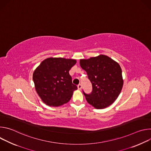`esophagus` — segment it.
Segmentation results:
<instances>
[{
  "label": "esophagus",
  "mask_w": 151,
  "mask_h": 151,
  "mask_svg": "<svg viewBox=\"0 0 151 151\" xmlns=\"http://www.w3.org/2000/svg\"><path fill=\"white\" fill-rule=\"evenodd\" d=\"M78 89L79 90H81V88H82V85H81V84H79V85H78Z\"/></svg>",
  "instance_id": "34e87169"
}]
</instances>
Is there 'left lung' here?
<instances>
[{
  "instance_id": "obj_1",
  "label": "left lung",
  "mask_w": 151,
  "mask_h": 151,
  "mask_svg": "<svg viewBox=\"0 0 151 151\" xmlns=\"http://www.w3.org/2000/svg\"><path fill=\"white\" fill-rule=\"evenodd\" d=\"M80 66L87 73L93 86L90 94L83 92L87 102L97 109L109 106L118 98L124 81L119 64L105 55L81 59Z\"/></svg>"
}]
</instances>
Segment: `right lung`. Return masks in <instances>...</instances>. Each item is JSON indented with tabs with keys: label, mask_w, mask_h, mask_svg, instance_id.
<instances>
[{
	"label": "right lung",
	"mask_w": 151,
	"mask_h": 151,
	"mask_svg": "<svg viewBox=\"0 0 151 151\" xmlns=\"http://www.w3.org/2000/svg\"><path fill=\"white\" fill-rule=\"evenodd\" d=\"M76 60L50 57L42 61L35 70V88L42 101L47 105L58 107L67 103L78 89L72 83L70 69Z\"/></svg>",
	"instance_id": "1"
}]
</instances>
